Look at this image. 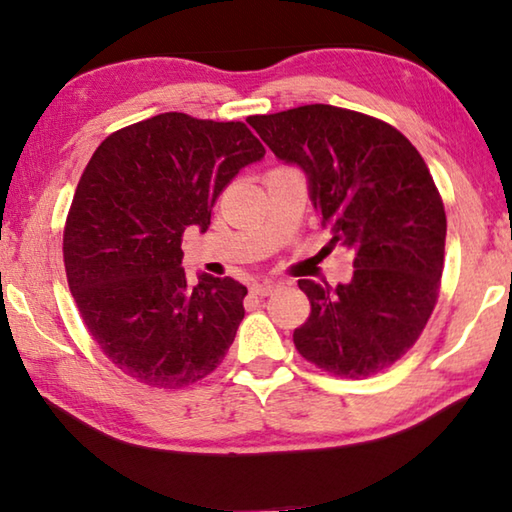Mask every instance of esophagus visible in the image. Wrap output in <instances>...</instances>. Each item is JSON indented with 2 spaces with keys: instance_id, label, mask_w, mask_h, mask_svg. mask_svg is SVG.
Here are the masks:
<instances>
[{
  "instance_id": "obj_1",
  "label": "esophagus",
  "mask_w": 512,
  "mask_h": 512,
  "mask_svg": "<svg viewBox=\"0 0 512 512\" xmlns=\"http://www.w3.org/2000/svg\"><path fill=\"white\" fill-rule=\"evenodd\" d=\"M275 287H277L275 282H257V284H253V287H250V296L266 298V296H271Z\"/></svg>"
}]
</instances>
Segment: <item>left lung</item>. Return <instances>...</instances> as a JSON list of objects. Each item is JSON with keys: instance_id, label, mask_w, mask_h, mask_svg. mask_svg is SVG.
<instances>
[{"instance_id": "8db88e82", "label": "left lung", "mask_w": 512, "mask_h": 512, "mask_svg": "<svg viewBox=\"0 0 512 512\" xmlns=\"http://www.w3.org/2000/svg\"><path fill=\"white\" fill-rule=\"evenodd\" d=\"M248 124L277 158L309 176L329 244L350 248L348 284L300 280L311 314L296 350L345 379L377 375L420 339L445 266V205L418 149L377 117L311 103Z\"/></svg>"}]
</instances>
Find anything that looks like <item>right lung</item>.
I'll use <instances>...</instances> for the list:
<instances>
[{
	"label": "right lung",
	"instance_id": "obj_1",
	"mask_svg": "<svg viewBox=\"0 0 512 512\" xmlns=\"http://www.w3.org/2000/svg\"><path fill=\"white\" fill-rule=\"evenodd\" d=\"M244 121L162 112L99 144L63 232L67 284L101 352L151 388L192 386L235 341L248 289L232 277L187 282L183 235L205 232L216 198L264 158Z\"/></svg>",
	"mask_w": 512,
	"mask_h": 512
}]
</instances>
